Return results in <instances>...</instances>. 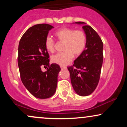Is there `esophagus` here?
<instances>
[{
  "label": "esophagus",
  "instance_id": "esophagus-1",
  "mask_svg": "<svg viewBox=\"0 0 127 127\" xmlns=\"http://www.w3.org/2000/svg\"><path fill=\"white\" fill-rule=\"evenodd\" d=\"M60 67H61V69H62V70H63V69H65V68H66V67H65V66H63V65H61Z\"/></svg>",
  "mask_w": 127,
  "mask_h": 127
}]
</instances>
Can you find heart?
<instances>
[{
    "label": "heart",
    "mask_w": 127,
    "mask_h": 127,
    "mask_svg": "<svg viewBox=\"0 0 127 127\" xmlns=\"http://www.w3.org/2000/svg\"><path fill=\"white\" fill-rule=\"evenodd\" d=\"M55 36L60 42H63V50L51 57L53 63L60 65H65L71 62L73 55L78 57L82 53L87 45V36L82 30L64 27L58 30ZM55 43L51 37H46L45 40V47L48 51L52 52L55 50Z\"/></svg>",
    "instance_id": "b5f03b06"
}]
</instances>
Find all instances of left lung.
<instances>
[{
    "label": "left lung",
    "mask_w": 127,
    "mask_h": 127,
    "mask_svg": "<svg viewBox=\"0 0 127 127\" xmlns=\"http://www.w3.org/2000/svg\"><path fill=\"white\" fill-rule=\"evenodd\" d=\"M82 24L87 36L85 49L74 64L67 68L71 83L76 94L87 96L94 92L98 85L103 60V43L97 33L84 22H76Z\"/></svg>",
    "instance_id": "obj_1"
}]
</instances>
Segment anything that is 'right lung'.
Here are the masks:
<instances>
[{"label": "right lung", "instance_id": "add662e5", "mask_svg": "<svg viewBox=\"0 0 127 127\" xmlns=\"http://www.w3.org/2000/svg\"><path fill=\"white\" fill-rule=\"evenodd\" d=\"M54 28L47 24H36L29 28L20 40L18 64L23 85L36 98L52 97L56 91L57 77L61 70L57 64L49 65V56L45 47L48 32ZM42 66H48L43 72Z\"/></svg>", "mask_w": 127, "mask_h": 127}]
</instances>
